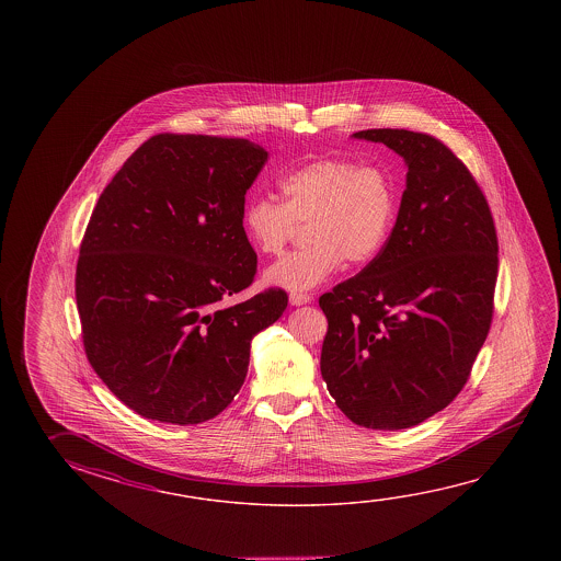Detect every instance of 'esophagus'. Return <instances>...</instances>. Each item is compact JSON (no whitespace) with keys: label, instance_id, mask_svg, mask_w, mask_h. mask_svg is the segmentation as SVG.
Returning <instances> with one entry per match:
<instances>
[{"label":"esophagus","instance_id":"1","mask_svg":"<svg viewBox=\"0 0 561 561\" xmlns=\"http://www.w3.org/2000/svg\"><path fill=\"white\" fill-rule=\"evenodd\" d=\"M312 297L307 294H291L289 295V304L294 307H301V305L311 304Z\"/></svg>","mask_w":561,"mask_h":561}]
</instances>
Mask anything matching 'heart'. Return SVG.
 Listing matches in <instances>:
<instances>
[{
    "label": "heart",
    "mask_w": 561,
    "mask_h": 561,
    "mask_svg": "<svg viewBox=\"0 0 561 561\" xmlns=\"http://www.w3.org/2000/svg\"><path fill=\"white\" fill-rule=\"evenodd\" d=\"M282 202L254 197L242 211V230L252 249L276 256L307 222L309 247L277 260L264 282L305 294L339 272L344 260L366 264L383 249L396 221V192L376 165L346 158H319L282 175Z\"/></svg>",
    "instance_id": "obj_1"
}]
</instances>
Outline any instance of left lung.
<instances>
[{"instance_id":"obj_1","label":"left lung","mask_w":561,"mask_h":561,"mask_svg":"<svg viewBox=\"0 0 561 561\" xmlns=\"http://www.w3.org/2000/svg\"><path fill=\"white\" fill-rule=\"evenodd\" d=\"M391 148L407 187L386 247L321 295V374L352 423L401 431L456 399L493 319L499 244L485 195L438 138L404 129L352 135Z\"/></svg>"}]
</instances>
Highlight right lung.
<instances>
[{
    "instance_id": "obj_1",
    "label": "right lung",
    "mask_w": 561,
    "mask_h": 561,
    "mask_svg": "<svg viewBox=\"0 0 561 561\" xmlns=\"http://www.w3.org/2000/svg\"><path fill=\"white\" fill-rule=\"evenodd\" d=\"M266 160L247 138L164 133L100 195L76 266L83 348L145 419L184 426L222 413L250 342L287 307L282 289L221 307L256 274L242 211Z\"/></svg>"
}]
</instances>
